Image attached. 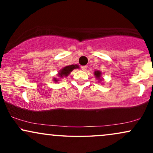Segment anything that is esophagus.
Returning a JSON list of instances; mask_svg holds the SVG:
<instances>
[{
	"instance_id": "obj_1",
	"label": "esophagus",
	"mask_w": 153,
	"mask_h": 153,
	"mask_svg": "<svg viewBox=\"0 0 153 153\" xmlns=\"http://www.w3.org/2000/svg\"><path fill=\"white\" fill-rule=\"evenodd\" d=\"M88 68V66L87 65H83V66H81V69L83 71H86Z\"/></svg>"
}]
</instances>
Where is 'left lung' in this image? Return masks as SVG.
Segmentation results:
<instances>
[{
	"mask_svg": "<svg viewBox=\"0 0 153 153\" xmlns=\"http://www.w3.org/2000/svg\"><path fill=\"white\" fill-rule=\"evenodd\" d=\"M94 75L95 77H96V79H97L98 80H99V82H101L103 79L101 78V76H102V73H101L100 71H96L94 72Z\"/></svg>",
	"mask_w": 153,
	"mask_h": 153,
	"instance_id": "8db88e82",
	"label": "left lung"
}]
</instances>
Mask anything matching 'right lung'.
I'll use <instances>...</instances> for the list:
<instances>
[{
    "label": "right lung",
    "instance_id": "1",
    "mask_svg": "<svg viewBox=\"0 0 153 153\" xmlns=\"http://www.w3.org/2000/svg\"><path fill=\"white\" fill-rule=\"evenodd\" d=\"M80 68V67L76 64L71 65L64 67V68H62V69H60L58 71V73L57 74V78H55V77L53 78V81L55 82H57V81H59L61 78H63L64 77L65 78H66V77H68V75H70V73H71L73 70L77 69V68Z\"/></svg>",
    "mask_w": 153,
    "mask_h": 153
}]
</instances>
